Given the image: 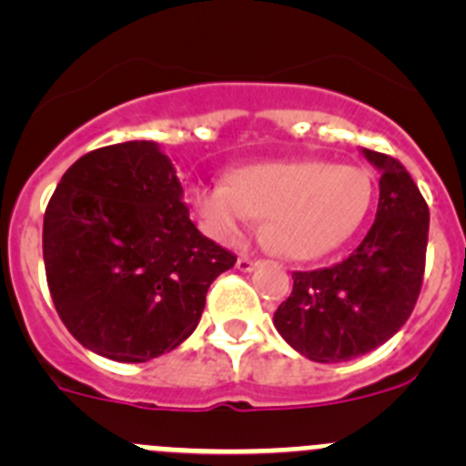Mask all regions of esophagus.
Listing matches in <instances>:
<instances>
[{"mask_svg":"<svg viewBox=\"0 0 466 466\" xmlns=\"http://www.w3.org/2000/svg\"><path fill=\"white\" fill-rule=\"evenodd\" d=\"M258 266L257 258L247 257V254H242L240 258H238V270H242V273H249V270H254Z\"/></svg>","mask_w":466,"mask_h":466,"instance_id":"obj_1","label":"esophagus"}]
</instances>
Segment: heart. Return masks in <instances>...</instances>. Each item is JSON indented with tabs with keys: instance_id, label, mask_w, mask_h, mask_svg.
<instances>
[{
	"instance_id": "obj_1",
	"label": "heart",
	"mask_w": 466,
	"mask_h": 466,
	"mask_svg": "<svg viewBox=\"0 0 466 466\" xmlns=\"http://www.w3.org/2000/svg\"><path fill=\"white\" fill-rule=\"evenodd\" d=\"M369 172L327 160H270L228 175L226 187H198L193 203L217 240L240 238L252 217H266L263 238L296 261L343 245L371 205Z\"/></svg>"
}]
</instances>
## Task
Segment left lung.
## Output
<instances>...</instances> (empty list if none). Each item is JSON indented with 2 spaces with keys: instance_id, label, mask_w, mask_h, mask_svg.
<instances>
[{
  "instance_id": "left-lung-1",
  "label": "left lung",
  "mask_w": 466,
  "mask_h": 466,
  "mask_svg": "<svg viewBox=\"0 0 466 466\" xmlns=\"http://www.w3.org/2000/svg\"><path fill=\"white\" fill-rule=\"evenodd\" d=\"M364 156L380 170L376 221L340 263L294 270V289L273 315L282 339L319 364L355 360L392 339L422 289L430 208L397 158Z\"/></svg>"
}]
</instances>
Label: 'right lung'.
Wrapping results in <instances>:
<instances>
[{
    "mask_svg": "<svg viewBox=\"0 0 466 466\" xmlns=\"http://www.w3.org/2000/svg\"><path fill=\"white\" fill-rule=\"evenodd\" d=\"M236 258L196 228L175 167L144 139L81 156L44 214L53 306L74 339L114 361L187 340Z\"/></svg>",
    "mask_w": 466,
    "mask_h": 466,
    "instance_id": "add662e5",
    "label": "right lung"
}]
</instances>
